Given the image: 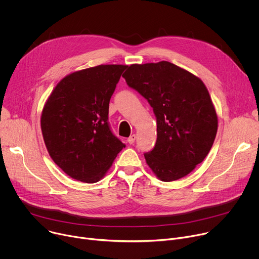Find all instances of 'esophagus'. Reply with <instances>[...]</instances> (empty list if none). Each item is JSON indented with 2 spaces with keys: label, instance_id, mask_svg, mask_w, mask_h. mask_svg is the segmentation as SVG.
<instances>
[{
  "label": "esophagus",
  "instance_id": "34e87169",
  "mask_svg": "<svg viewBox=\"0 0 259 259\" xmlns=\"http://www.w3.org/2000/svg\"><path fill=\"white\" fill-rule=\"evenodd\" d=\"M135 139H136V135L133 134V135H131V136L127 139V141H128L130 144H133V143L135 142Z\"/></svg>",
  "mask_w": 259,
  "mask_h": 259
}]
</instances>
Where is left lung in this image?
<instances>
[{"label": "left lung", "mask_w": 259, "mask_h": 259, "mask_svg": "<svg viewBox=\"0 0 259 259\" xmlns=\"http://www.w3.org/2000/svg\"><path fill=\"white\" fill-rule=\"evenodd\" d=\"M153 107L157 141L144 153L146 164L162 181L191 173L213 145L217 115L201 79L171 62L132 64L123 75Z\"/></svg>", "instance_id": "8db88e82"}]
</instances>
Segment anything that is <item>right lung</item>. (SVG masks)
Masks as SVG:
<instances>
[{"label":"right lung","instance_id":"1","mask_svg":"<svg viewBox=\"0 0 259 259\" xmlns=\"http://www.w3.org/2000/svg\"><path fill=\"white\" fill-rule=\"evenodd\" d=\"M127 65L105 64L75 71L54 88L41 128L54 163L73 179L99 181L125 144L108 124V104Z\"/></svg>","mask_w":259,"mask_h":259}]
</instances>
